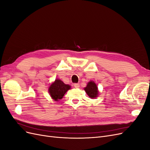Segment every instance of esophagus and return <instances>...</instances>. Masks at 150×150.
Here are the masks:
<instances>
[{"label":"esophagus","mask_w":150,"mask_h":150,"mask_svg":"<svg viewBox=\"0 0 150 150\" xmlns=\"http://www.w3.org/2000/svg\"><path fill=\"white\" fill-rule=\"evenodd\" d=\"M75 88H79V83H76L74 84Z\"/></svg>","instance_id":"34e87169"}]
</instances>
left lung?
<instances>
[{"instance_id": "8db88e82", "label": "left lung", "mask_w": 150, "mask_h": 150, "mask_svg": "<svg viewBox=\"0 0 150 150\" xmlns=\"http://www.w3.org/2000/svg\"><path fill=\"white\" fill-rule=\"evenodd\" d=\"M85 92L88 96L91 99H96L99 95V90L97 84L93 81H90L88 83L87 86L84 88Z\"/></svg>"}]
</instances>
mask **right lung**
<instances>
[{"label":"right lung","mask_w":150,"mask_h":150,"mask_svg":"<svg viewBox=\"0 0 150 150\" xmlns=\"http://www.w3.org/2000/svg\"><path fill=\"white\" fill-rule=\"evenodd\" d=\"M71 88V86L70 85L66 84L59 79H56L54 82L50 84L48 92L54 101H59Z\"/></svg>","instance_id":"right-lung-1"}]
</instances>
